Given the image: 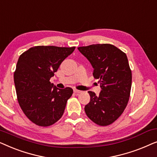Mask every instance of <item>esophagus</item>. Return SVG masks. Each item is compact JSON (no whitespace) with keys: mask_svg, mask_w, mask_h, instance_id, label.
<instances>
[{"mask_svg":"<svg viewBox=\"0 0 157 157\" xmlns=\"http://www.w3.org/2000/svg\"><path fill=\"white\" fill-rule=\"evenodd\" d=\"M74 93H76V94H81V91H80V90H77V89H74Z\"/></svg>","mask_w":157,"mask_h":157,"instance_id":"esophagus-1","label":"esophagus"}]
</instances>
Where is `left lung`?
I'll list each match as a JSON object with an SVG mask.
<instances>
[{
  "mask_svg": "<svg viewBox=\"0 0 157 157\" xmlns=\"http://www.w3.org/2000/svg\"><path fill=\"white\" fill-rule=\"evenodd\" d=\"M94 68L99 79V95L89 91L90 102L85 106L87 117L99 126H108L124 112L129 99L132 71L126 53L111 44H93L78 48Z\"/></svg>",
  "mask_w": 157,
  "mask_h": 157,
  "instance_id": "obj_1",
  "label": "left lung"
}]
</instances>
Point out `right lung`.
<instances>
[{
	"label": "right lung",
	"mask_w": 157,
	"mask_h": 157,
	"mask_svg": "<svg viewBox=\"0 0 157 157\" xmlns=\"http://www.w3.org/2000/svg\"><path fill=\"white\" fill-rule=\"evenodd\" d=\"M75 48L38 46L19 57L14 72L17 98L25 115L36 125L49 126L63 116L73 89H58L50 79Z\"/></svg>",
	"instance_id": "add662e5"
}]
</instances>
